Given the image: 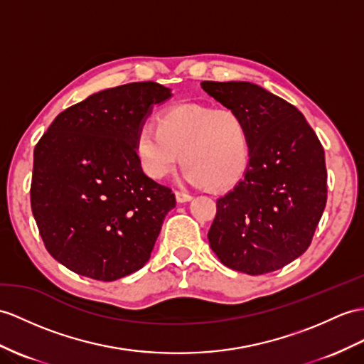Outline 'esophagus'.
I'll return each mask as SVG.
<instances>
[{
    "instance_id": "34e87169",
    "label": "esophagus",
    "mask_w": 364,
    "mask_h": 364,
    "mask_svg": "<svg viewBox=\"0 0 364 364\" xmlns=\"http://www.w3.org/2000/svg\"><path fill=\"white\" fill-rule=\"evenodd\" d=\"M176 199H177V202L183 203V202H188V200H191V199H193V196H191V194H188L187 191L176 190Z\"/></svg>"
}]
</instances>
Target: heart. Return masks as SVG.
Masks as SVG:
<instances>
[{
  "label": "heart",
  "mask_w": 364,
  "mask_h": 364,
  "mask_svg": "<svg viewBox=\"0 0 364 364\" xmlns=\"http://www.w3.org/2000/svg\"><path fill=\"white\" fill-rule=\"evenodd\" d=\"M136 154L144 171L154 179L174 171L182 154L190 182L225 188L249 164V131L233 109L177 105L159 115L157 129L145 125L137 131Z\"/></svg>",
  "instance_id": "1"
}]
</instances>
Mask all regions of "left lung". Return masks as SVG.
I'll return each mask as SVG.
<instances>
[{
  "label": "left lung",
  "instance_id": "8db88e82",
  "mask_svg": "<svg viewBox=\"0 0 364 364\" xmlns=\"http://www.w3.org/2000/svg\"><path fill=\"white\" fill-rule=\"evenodd\" d=\"M241 115L250 141L244 177L216 202L211 250L249 274L282 269L303 255L327 200L324 149L294 105L249 82H202Z\"/></svg>",
  "mask_w": 364,
  "mask_h": 364
}]
</instances>
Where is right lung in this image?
<instances>
[{"label": "right lung", "instance_id": "add662e5", "mask_svg": "<svg viewBox=\"0 0 364 364\" xmlns=\"http://www.w3.org/2000/svg\"><path fill=\"white\" fill-rule=\"evenodd\" d=\"M170 97L154 82L111 87L60 112L38 140L32 213L46 250L69 270L114 281L151 256L176 198L141 171L136 136Z\"/></svg>", "mask_w": 364, "mask_h": 364}]
</instances>
